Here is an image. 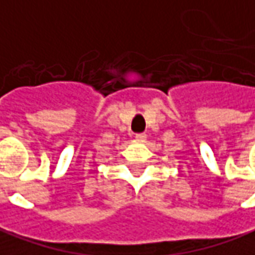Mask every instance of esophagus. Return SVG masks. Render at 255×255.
I'll use <instances>...</instances> for the list:
<instances>
[{"mask_svg": "<svg viewBox=\"0 0 255 255\" xmlns=\"http://www.w3.org/2000/svg\"><path fill=\"white\" fill-rule=\"evenodd\" d=\"M135 138H136V141L143 142L146 139V134H145V132H138V134L135 135Z\"/></svg>", "mask_w": 255, "mask_h": 255, "instance_id": "obj_1", "label": "esophagus"}]
</instances>
